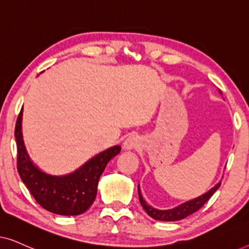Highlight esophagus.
Here are the masks:
<instances>
[{"instance_id":"34e87169","label":"esophagus","mask_w":249,"mask_h":249,"mask_svg":"<svg viewBox=\"0 0 249 249\" xmlns=\"http://www.w3.org/2000/svg\"><path fill=\"white\" fill-rule=\"evenodd\" d=\"M139 145V142L138 139L135 137V136H130V137H128L125 139L124 142V149H134L136 147H138Z\"/></svg>"}]
</instances>
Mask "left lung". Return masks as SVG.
Instances as JSON below:
<instances>
[{
  "label": "left lung",
  "instance_id": "left-lung-1",
  "mask_svg": "<svg viewBox=\"0 0 249 249\" xmlns=\"http://www.w3.org/2000/svg\"><path fill=\"white\" fill-rule=\"evenodd\" d=\"M220 185L221 182L217 183L215 187H213L212 189L209 190L206 194H204V195L197 197L195 199L189 200V202L183 203L180 206L172 210H158V209H154V207H152L151 205H148V204L142 199L139 186H138V197L142 209H144L146 211V213H147L151 217H153V219L160 220V221H177V220H181L183 217L188 216L194 212H196V211H198L200 207H202L204 204H205L207 200L212 197V195L216 192Z\"/></svg>",
  "mask_w": 249,
  "mask_h": 249
}]
</instances>
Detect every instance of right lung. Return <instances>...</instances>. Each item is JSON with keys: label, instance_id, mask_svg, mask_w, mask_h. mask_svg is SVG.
Listing matches in <instances>:
<instances>
[{"label": "right lung", "instance_id": "add662e5", "mask_svg": "<svg viewBox=\"0 0 249 249\" xmlns=\"http://www.w3.org/2000/svg\"><path fill=\"white\" fill-rule=\"evenodd\" d=\"M15 137L17 170L22 182L43 209L60 215H79L89 209L105 166L121 149L120 146H113L85 163L76 172L53 177L39 171L27 155L21 135V111L16 122Z\"/></svg>", "mask_w": 249, "mask_h": 249}]
</instances>
